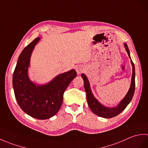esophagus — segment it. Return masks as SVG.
<instances>
[{
  "mask_svg": "<svg viewBox=\"0 0 148 148\" xmlns=\"http://www.w3.org/2000/svg\"><path fill=\"white\" fill-rule=\"evenodd\" d=\"M76 71L77 72V74H79L82 73V72H84V69L83 66H77V67L76 68Z\"/></svg>",
  "mask_w": 148,
  "mask_h": 148,
  "instance_id": "obj_1",
  "label": "esophagus"
}]
</instances>
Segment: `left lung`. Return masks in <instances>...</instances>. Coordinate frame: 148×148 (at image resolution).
<instances>
[{
  "instance_id": "left-lung-1",
  "label": "left lung",
  "mask_w": 148,
  "mask_h": 148,
  "mask_svg": "<svg viewBox=\"0 0 148 148\" xmlns=\"http://www.w3.org/2000/svg\"><path fill=\"white\" fill-rule=\"evenodd\" d=\"M124 46L128 53V56L130 58L131 64L132 65V75L130 88L128 90L126 95L121 100V102L118 103L117 106L114 107V108H109V107L104 106L101 103L99 102V100L93 95L88 77L84 74H81V77H83L84 81V90H85L86 93V99L89 108L94 114L102 118H111L118 115L119 113H121L127 108V106L131 102L134 96L135 92V84H135V66L133 62L131 60L129 49H128L126 43H124Z\"/></svg>"
}]
</instances>
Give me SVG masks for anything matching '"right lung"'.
Instances as JSON below:
<instances>
[{
  "instance_id": "1",
  "label": "right lung",
  "mask_w": 148,
  "mask_h": 148,
  "mask_svg": "<svg viewBox=\"0 0 148 148\" xmlns=\"http://www.w3.org/2000/svg\"><path fill=\"white\" fill-rule=\"evenodd\" d=\"M40 39V37L34 39L19 56L12 76V86L18 105L26 114L38 119H46L58 112L64 92L77 73L72 69L58 74L45 84L31 81L29 76L30 58Z\"/></svg>"
}]
</instances>
